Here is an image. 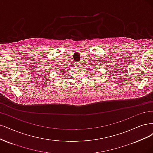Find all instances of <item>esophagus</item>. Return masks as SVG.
I'll return each mask as SVG.
<instances>
[{"label":"esophagus","instance_id":"1","mask_svg":"<svg viewBox=\"0 0 153 153\" xmlns=\"http://www.w3.org/2000/svg\"><path fill=\"white\" fill-rule=\"evenodd\" d=\"M77 65L80 66V63H77Z\"/></svg>","mask_w":153,"mask_h":153}]
</instances>
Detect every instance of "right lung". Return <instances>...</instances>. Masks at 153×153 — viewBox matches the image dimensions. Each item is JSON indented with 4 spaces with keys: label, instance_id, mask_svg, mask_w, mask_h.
Wrapping results in <instances>:
<instances>
[{
    "label": "right lung",
    "instance_id": "obj_1",
    "mask_svg": "<svg viewBox=\"0 0 153 153\" xmlns=\"http://www.w3.org/2000/svg\"><path fill=\"white\" fill-rule=\"evenodd\" d=\"M62 70L63 71H65V68H64V69H63V68H62ZM64 74V72H62V74Z\"/></svg>",
    "mask_w": 153,
    "mask_h": 153
}]
</instances>
